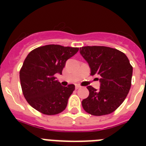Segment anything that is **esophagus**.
Segmentation results:
<instances>
[{
	"instance_id": "1",
	"label": "esophagus",
	"mask_w": 146,
	"mask_h": 146,
	"mask_svg": "<svg viewBox=\"0 0 146 146\" xmlns=\"http://www.w3.org/2000/svg\"><path fill=\"white\" fill-rule=\"evenodd\" d=\"M75 88H76V90H77V89L80 88V85H78V84H76V85L75 86Z\"/></svg>"
}]
</instances>
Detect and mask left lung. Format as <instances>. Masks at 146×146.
Listing matches in <instances>:
<instances>
[{"instance_id":"left-lung-1","label":"left lung","mask_w":146,"mask_h":146,"mask_svg":"<svg viewBox=\"0 0 146 146\" xmlns=\"http://www.w3.org/2000/svg\"><path fill=\"white\" fill-rule=\"evenodd\" d=\"M80 53L91 68V75L101 76L100 89L88 86V97L82 101L86 112L93 116L113 113L122 104L131 86L133 68L124 53L105 46H86Z\"/></svg>"}]
</instances>
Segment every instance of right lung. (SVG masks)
Listing matches in <instances>:
<instances>
[{"mask_svg": "<svg viewBox=\"0 0 146 146\" xmlns=\"http://www.w3.org/2000/svg\"><path fill=\"white\" fill-rule=\"evenodd\" d=\"M78 51V48L48 44L28 54L19 78L24 97L32 107L45 115H55L66 108L75 86H62L55 74H62L66 61Z\"/></svg>", "mask_w": 146, "mask_h": 146, "instance_id": "add662e5", "label": "right lung"}]
</instances>
